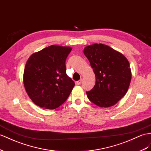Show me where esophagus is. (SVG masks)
<instances>
[{
	"label": "esophagus",
	"instance_id": "1",
	"mask_svg": "<svg viewBox=\"0 0 151 151\" xmlns=\"http://www.w3.org/2000/svg\"><path fill=\"white\" fill-rule=\"evenodd\" d=\"M82 79H80V80L77 81V82H76V84H77V85H80L81 83H82Z\"/></svg>",
	"mask_w": 151,
	"mask_h": 151
}]
</instances>
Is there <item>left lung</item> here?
<instances>
[{"instance_id":"1","label":"left lung","mask_w":151,"mask_h":151,"mask_svg":"<svg viewBox=\"0 0 151 151\" xmlns=\"http://www.w3.org/2000/svg\"><path fill=\"white\" fill-rule=\"evenodd\" d=\"M83 53L93 69L96 84L87 96L99 107L114 105L128 90L131 72L128 60L122 53L103 44H94Z\"/></svg>"}]
</instances>
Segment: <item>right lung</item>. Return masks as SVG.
Segmentation results:
<instances>
[{"mask_svg": "<svg viewBox=\"0 0 151 151\" xmlns=\"http://www.w3.org/2000/svg\"><path fill=\"white\" fill-rule=\"evenodd\" d=\"M71 48L52 45L32 54L27 62L24 84L36 105L55 109L66 101L75 82L66 74L65 60Z\"/></svg>", "mask_w": 151, "mask_h": 151, "instance_id": "obj_1", "label": "right lung"}]
</instances>
